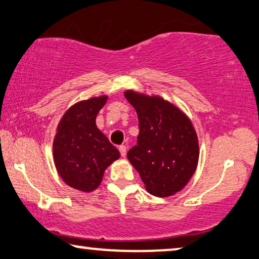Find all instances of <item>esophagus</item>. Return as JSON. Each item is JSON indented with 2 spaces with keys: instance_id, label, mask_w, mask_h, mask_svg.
I'll list each match as a JSON object with an SVG mask.
<instances>
[{
  "instance_id": "34e87169",
  "label": "esophagus",
  "mask_w": 259,
  "mask_h": 259,
  "mask_svg": "<svg viewBox=\"0 0 259 259\" xmlns=\"http://www.w3.org/2000/svg\"><path fill=\"white\" fill-rule=\"evenodd\" d=\"M119 151H120V154H121V156H122V157H126V154H127V148L124 145H120L119 146Z\"/></svg>"
}]
</instances>
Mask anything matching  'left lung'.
I'll list each match as a JSON object with an SVG mask.
<instances>
[{
    "label": "left lung",
    "mask_w": 259,
    "mask_h": 259,
    "mask_svg": "<svg viewBox=\"0 0 259 259\" xmlns=\"http://www.w3.org/2000/svg\"><path fill=\"white\" fill-rule=\"evenodd\" d=\"M138 115L137 145L127 154L149 193L169 197L186 186L199 159V143L192 121L161 96L126 90Z\"/></svg>",
    "instance_id": "left-lung-1"
}]
</instances>
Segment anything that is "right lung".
I'll list each match as a JSON object with an SVG mask.
<instances>
[{"instance_id":"add662e5","label":"right lung","mask_w":259,"mask_h":259,"mask_svg":"<svg viewBox=\"0 0 259 259\" xmlns=\"http://www.w3.org/2000/svg\"><path fill=\"white\" fill-rule=\"evenodd\" d=\"M108 96L76 102L63 114L53 142L56 170L65 183L81 192L100 186L104 170L119 159V150L96 124Z\"/></svg>"}]
</instances>
